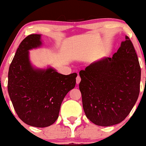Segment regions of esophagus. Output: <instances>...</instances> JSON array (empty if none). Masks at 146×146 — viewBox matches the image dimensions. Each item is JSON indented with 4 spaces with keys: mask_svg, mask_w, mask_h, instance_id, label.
Segmentation results:
<instances>
[{
    "mask_svg": "<svg viewBox=\"0 0 146 146\" xmlns=\"http://www.w3.org/2000/svg\"><path fill=\"white\" fill-rule=\"evenodd\" d=\"M80 81H81V78H80V77L78 75V76L77 77V78H76L77 84H80Z\"/></svg>",
    "mask_w": 146,
    "mask_h": 146,
    "instance_id": "esophagus-1",
    "label": "esophagus"
}]
</instances>
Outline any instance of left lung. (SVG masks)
<instances>
[{
    "label": "left lung",
    "mask_w": 146,
    "mask_h": 146,
    "mask_svg": "<svg viewBox=\"0 0 146 146\" xmlns=\"http://www.w3.org/2000/svg\"><path fill=\"white\" fill-rule=\"evenodd\" d=\"M79 74L83 108L90 121L110 126L125 119L138 99L141 81L138 57L128 36L112 58L95 61Z\"/></svg>",
    "instance_id": "1"
}]
</instances>
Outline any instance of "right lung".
<instances>
[{"instance_id":"add662e5","label":"right lung","mask_w":146,"mask_h":146,"mask_svg":"<svg viewBox=\"0 0 146 146\" xmlns=\"http://www.w3.org/2000/svg\"><path fill=\"white\" fill-rule=\"evenodd\" d=\"M40 34H31L18 46L8 73V93L18 116L31 126L44 128L59 116L62 102L76 84L77 73L62 75L55 68H36L29 50L42 46Z\"/></svg>"}]
</instances>
